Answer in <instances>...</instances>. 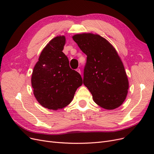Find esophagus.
I'll return each instance as SVG.
<instances>
[{
    "mask_svg": "<svg viewBox=\"0 0 154 154\" xmlns=\"http://www.w3.org/2000/svg\"><path fill=\"white\" fill-rule=\"evenodd\" d=\"M76 71L78 72H79V73H80V74H81V71H80V69H79V68L76 69Z\"/></svg>",
    "mask_w": 154,
    "mask_h": 154,
    "instance_id": "34e87169",
    "label": "esophagus"
}]
</instances>
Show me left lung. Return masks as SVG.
Returning a JSON list of instances; mask_svg holds the SVG:
<instances>
[{"instance_id": "8db88e82", "label": "left lung", "mask_w": 154, "mask_h": 154, "mask_svg": "<svg viewBox=\"0 0 154 154\" xmlns=\"http://www.w3.org/2000/svg\"><path fill=\"white\" fill-rule=\"evenodd\" d=\"M72 38L87 55L83 84L94 102L107 110L118 108L127 97L128 80L116 49L98 35L83 33Z\"/></svg>"}]
</instances>
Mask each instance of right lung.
<instances>
[{
    "mask_svg": "<svg viewBox=\"0 0 154 154\" xmlns=\"http://www.w3.org/2000/svg\"><path fill=\"white\" fill-rule=\"evenodd\" d=\"M64 36L51 40L40 55L32 73L31 85L40 104L50 110L63 109L71 103L82 78L71 69L63 52Z\"/></svg>",
    "mask_w": 154,
    "mask_h": 154,
    "instance_id": "1",
    "label": "right lung"
}]
</instances>
